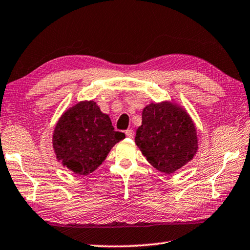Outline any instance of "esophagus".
Segmentation results:
<instances>
[{"label": "esophagus", "mask_w": 250, "mask_h": 250, "mask_svg": "<svg viewBox=\"0 0 250 250\" xmlns=\"http://www.w3.org/2000/svg\"><path fill=\"white\" fill-rule=\"evenodd\" d=\"M125 134H126V136H127L128 138H133L134 137V130L133 129H127L125 132Z\"/></svg>", "instance_id": "34e87169"}]
</instances>
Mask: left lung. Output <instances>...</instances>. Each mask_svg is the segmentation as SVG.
<instances>
[{
	"label": "left lung",
	"mask_w": 250,
	"mask_h": 250,
	"mask_svg": "<svg viewBox=\"0 0 250 250\" xmlns=\"http://www.w3.org/2000/svg\"><path fill=\"white\" fill-rule=\"evenodd\" d=\"M135 143L148 163L165 173L183 167L199 148L193 121L171 102L150 103L144 108Z\"/></svg>",
	"instance_id": "8db88e82"
}]
</instances>
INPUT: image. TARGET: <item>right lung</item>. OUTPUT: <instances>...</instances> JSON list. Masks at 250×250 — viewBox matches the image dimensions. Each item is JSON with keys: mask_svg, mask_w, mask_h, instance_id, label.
<instances>
[{"mask_svg": "<svg viewBox=\"0 0 250 250\" xmlns=\"http://www.w3.org/2000/svg\"><path fill=\"white\" fill-rule=\"evenodd\" d=\"M125 134L115 132L111 118L94 101H82L65 111L52 135L57 159L80 176H86L106 158Z\"/></svg>", "mask_w": 250, "mask_h": 250, "instance_id": "obj_1", "label": "right lung"}]
</instances>
